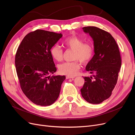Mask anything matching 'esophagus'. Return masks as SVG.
Wrapping results in <instances>:
<instances>
[{
	"mask_svg": "<svg viewBox=\"0 0 135 135\" xmlns=\"http://www.w3.org/2000/svg\"><path fill=\"white\" fill-rule=\"evenodd\" d=\"M74 76H66V79H73L74 78Z\"/></svg>",
	"mask_w": 135,
	"mask_h": 135,
	"instance_id": "obj_1",
	"label": "esophagus"
}]
</instances>
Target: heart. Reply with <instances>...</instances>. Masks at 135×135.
<instances>
[{
	"label": "heart",
	"instance_id": "heart-1",
	"mask_svg": "<svg viewBox=\"0 0 135 135\" xmlns=\"http://www.w3.org/2000/svg\"><path fill=\"white\" fill-rule=\"evenodd\" d=\"M63 44L67 47L73 50V62H65L59 66V72L62 74L69 76L76 75L80 68V65L78 59L83 64L88 63L93 58L94 49L90 44L83 43L82 39L76 35H72L66 38ZM50 54L54 60L60 62L63 59V51L58 46L54 45L50 49Z\"/></svg>",
	"mask_w": 135,
	"mask_h": 135
}]
</instances>
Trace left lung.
I'll return each mask as SVG.
<instances>
[{
    "label": "left lung",
    "mask_w": 135,
    "mask_h": 135,
    "mask_svg": "<svg viewBox=\"0 0 135 135\" xmlns=\"http://www.w3.org/2000/svg\"><path fill=\"white\" fill-rule=\"evenodd\" d=\"M94 41L95 54L86 66L93 74L83 77L85 83L80 89L82 97L91 104H99L108 98L116 85L122 60L119 49L112 35L96 27L83 28Z\"/></svg>",
    "instance_id": "8db88e82"
}]
</instances>
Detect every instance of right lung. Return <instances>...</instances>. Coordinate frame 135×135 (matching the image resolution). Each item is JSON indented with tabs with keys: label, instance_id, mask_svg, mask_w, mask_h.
Returning <instances> with one entry per match:
<instances>
[{
	"label": "right lung",
	"instance_id": "obj_1",
	"mask_svg": "<svg viewBox=\"0 0 135 135\" xmlns=\"http://www.w3.org/2000/svg\"><path fill=\"white\" fill-rule=\"evenodd\" d=\"M61 33L37 30L26 35L18 46L15 66L21 88L35 104L50 105L58 98L65 75H49L56 71L50 49Z\"/></svg>",
	"mask_w": 135,
	"mask_h": 135
}]
</instances>
